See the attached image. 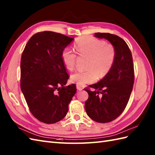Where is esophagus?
I'll return each mask as SVG.
<instances>
[{"mask_svg":"<svg viewBox=\"0 0 155 155\" xmlns=\"http://www.w3.org/2000/svg\"><path fill=\"white\" fill-rule=\"evenodd\" d=\"M77 90H78V91H81V90H82V86H79V85H77Z\"/></svg>","mask_w":155,"mask_h":155,"instance_id":"34e87169","label":"esophagus"}]
</instances>
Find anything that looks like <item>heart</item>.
I'll list each match as a JSON object with an SVG mask.
<instances>
[{
	"mask_svg": "<svg viewBox=\"0 0 155 155\" xmlns=\"http://www.w3.org/2000/svg\"><path fill=\"white\" fill-rule=\"evenodd\" d=\"M74 48L79 55L88 57L84 71H77L71 76V81L79 86L92 83L98 77L102 78L110 73L116 61V53L113 45L92 37H81L75 42ZM61 59L67 69L74 67L77 55L69 48L61 53Z\"/></svg>",
	"mask_w": 155,
	"mask_h": 155,
	"instance_id": "1",
	"label": "heart"
}]
</instances>
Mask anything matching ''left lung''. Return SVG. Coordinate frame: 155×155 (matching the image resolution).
<instances>
[{
    "instance_id": "1",
    "label": "left lung",
    "mask_w": 155,
    "mask_h": 155,
    "mask_svg": "<svg viewBox=\"0 0 155 155\" xmlns=\"http://www.w3.org/2000/svg\"><path fill=\"white\" fill-rule=\"evenodd\" d=\"M94 37L109 41L116 50V61L112 69L96 84L89 86L94 89L88 93L85 110L92 120L107 123L120 116L125 110L131 94L134 82L132 55L123 39L109 33H96Z\"/></svg>"
}]
</instances>
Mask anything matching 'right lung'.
<instances>
[{"instance_id":"add662e5","label":"right lung","mask_w":155,"mask_h":155,"mask_svg":"<svg viewBox=\"0 0 155 155\" xmlns=\"http://www.w3.org/2000/svg\"><path fill=\"white\" fill-rule=\"evenodd\" d=\"M74 39L45 31L34 34L21 57L20 87L32 115L51 124L65 117L77 92L74 84L64 86L69 79L61 53Z\"/></svg>"}]
</instances>
